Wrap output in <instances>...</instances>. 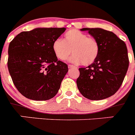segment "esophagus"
Instances as JSON below:
<instances>
[{
	"mask_svg": "<svg viewBox=\"0 0 135 135\" xmlns=\"http://www.w3.org/2000/svg\"><path fill=\"white\" fill-rule=\"evenodd\" d=\"M74 68V66L72 65H68V68Z\"/></svg>",
	"mask_w": 135,
	"mask_h": 135,
	"instance_id": "34e87169",
	"label": "esophagus"
}]
</instances>
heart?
I'll return each instance as SVG.
<instances>
[{
  "label": "heart",
  "instance_id": "heart-1",
  "mask_svg": "<svg viewBox=\"0 0 135 135\" xmlns=\"http://www.w3.org/2000/svg\"><path fill=\"white\" fill-rule=\"evenodd\" d=\"M53 51L61 61L66 60L71 52L74 53L70 61L75 64L90 65L96 59L99 47L97 42L89 38L77 30H70L64 35V39L57 38L53 43Z\"/></svg>",
  "mask_w": 135,
  "mask_h": 135
}]
</instances>
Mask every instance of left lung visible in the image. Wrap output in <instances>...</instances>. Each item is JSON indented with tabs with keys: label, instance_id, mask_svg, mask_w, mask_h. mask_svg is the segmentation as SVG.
I'll return each instance as SVG.
<instances>
[{
	"label": "left lung",
	"instance_id": "left-lung-1",
	"mask_svg": "<svg viewBox=\"0 0 135 135\" xmlns=\"http://www.w3.org/2000/svg\"><path fill=\"white\" fill-rule=\"evenodd\" d=\"M97 42L99 54L93 63L79 68L77 86L84 97L90 100L108 98L118 91L128 68L126 44L112 32L101 28H82Z\"/></svg>",
	"mask_w": 135,
	"mask_h": 135
}]
</instances>
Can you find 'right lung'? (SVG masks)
Here are the masks:
<instances>
[{"label":"right lung","instance_id":"obj_1","mask_svg":"<svg viewBox=\"0 0 135 135\" xmlns=\"http://www.w3.org/2000/svg\"><path fill=\"white\" fill-rule=\"evenodd\" d=\"M65 30L38 27L21 32L9 44V74L17 89L26 98L46 101L58 93L68 68L57 59L53 43Z\"/></svg>","mask_w":135,"mask_h":135}]
</instances>
